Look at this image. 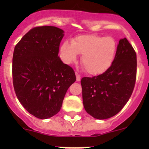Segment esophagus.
I'll return each instance as SVG.
<instances>
[{
    "instance_id": "34e87169",
    "label": "esophagus",
    "mask_w": 149,
    "mask_h": 149,
    "mask_svg": "<svg viewBox=\"0 0 149 149\" xmlns=\"http://www.w3.org/2000/svg\"><path fill=\"white\" fill-rule=\"evenodd\" d=\"M76 81H79L81 80V76L79 73H78L77 72H76Z\"/></svg>"
}]
</instances>
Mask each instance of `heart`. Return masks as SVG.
<instances>
[{
    "label": "heart",
    "mask_w": 149,
    "mask_h": 149,
    "mask_svg": "<svg viewBox=\"0 0 149 149\" xmlns=\"http://www.w3.org/2000/svg\"><path fill=\"white\" fill-rule=\"evenodd\" d=\"M118 49V42L112 37L97 34H83L72 42L65 40L61 47L63 61L70 63L82 55L81 62L84 70L91 75H99L106 71L113 63Z\"/></svg>",
    "instance_id": "b5f03b06"
}]
</instances>
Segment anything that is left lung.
<instances>
[{
  "label": "left lung",
  "mask_w": 149,
  "mask_h": 149,
  "mask_svg": "<svg viewBox=\"0 0 149 149\" xmlns=\"http://www.w3.org/2000/svg\"><path fill=\"white\" fill-rule=\"evenodd\" d=\"M137 59L133 46L121 39L110 67L102 74L81 81L85 110L96 119L115 116L130 99L136 80Z\"/></svg>",
  "instance_id": "8db88e82"
}]
</instances>
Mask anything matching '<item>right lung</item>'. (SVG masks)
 Here are the masks:
<instances>
[{
	"label": "right lung",
	"mask_w": 149,
	"mask_h": 149,
	"mask_svg": "<svg viewBox=\"0 0 149 149\" xmlns=\"http://www.w3.org/2000/svg\"><path fill=\"white\" fill-rule=\"evenodd\" d=\"M63 32L55 26L34 27L13 51L15 93L26 111L39 119L59 112L68 88L76 80L73 69L58 57Z\"/></svg>",
	"instance_id": "1"
}]
</instances>
